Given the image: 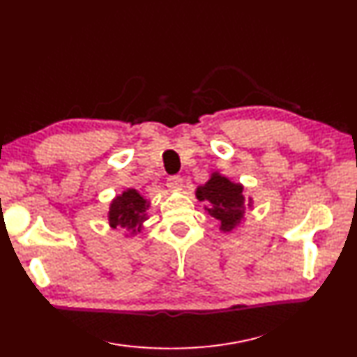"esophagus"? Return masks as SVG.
Listing matches in <instances>:
<instances>
[{
    "instance_id": "34e87169",
    "label": "esophagus",
    "mask_w": 357,
    "mask_h": 357,
    "mask_svg": "<svg viewBox=\"0 0 357 357\" xmlns=\"http://www.w3.org/2000/svg\"><path fill=\"white\" fill-rule=\"evenodd\" d=\"M167 188L170 191H181L184 188V182H182L181 176H170L167 181Z\"/></svg>"
}]
</instances>
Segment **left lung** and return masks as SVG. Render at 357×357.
Returning a JSON list of instances; mask_svg holds the SVG:
<instances>
[{
    "mask_svg": "<svg viewBox=\"0 0 357 357\" xmlns=\"http://www.w3.org/2000/svg\"><path fill=\"white\" fill-rule=\"evenodd\" d=\"M244 185L234 182L220 172L211 173L204 185L196 188V197L204 202L205 211L217 220L222 232H232L245 222V209L253 208V197L245 199Z\"/></svg>",
    "mask_w": 357,
    "mask_h": 357,
    "instance_id": "obj_1",
    "label": "left lung"
}]
</instances>
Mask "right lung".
<instances>
[{"label":"right lung","instance_id":"1","mask_svg":"<svg viewBox=\"0 0 357 357\" xmlns=\"http://www.w3.org/2000/svg\"><path fill=\"white\" fill-rule=\"evenodd\" d=\"M151 202L144 199L135 188H126L122 195L116 196L108 206V223L112 227H121L125 236H135L144 227L148 220V209Z\"/></svg>","mask_w":357,"mask_h":357}]
</instances>
